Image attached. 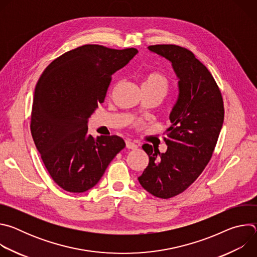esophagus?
<instances>
[{
    "mask_svg": "<svg viewBox=\"0 0 257 257\" xmlns=\"http://www.w3.org/2000/svg\"><path fill=\"white\" fill-rule=\"evenodd\" d=\"M125 143H126V148L129 149V150H136L137 149V145L133 141H131L130 139H127L125 141Z\"/></svg>",
    "mask_w": 257,
    "mask_h": 257,
    "instance_id": "34e87169",
    "label": "esophagus"
}]
</instances>
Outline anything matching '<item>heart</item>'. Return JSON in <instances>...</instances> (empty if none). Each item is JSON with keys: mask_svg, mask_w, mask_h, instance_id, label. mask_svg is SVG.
<instances>
[{"mask_svg": "<svg viewBox=\"0 0 257 257\" xmlns=\"http://www.w3.org/2000/svg\"><path fill=\"white\" fill-rule=\"evenodd\" d=\"M170 83L168 78L158 72H153L146 75L142 81V90H153L157 91L165 96L169 91Z\"/></svg>", "mask_w": 257, "mask_h": 257, "instance_id": "b5f03b06", "label": "heart"}]
</instances>
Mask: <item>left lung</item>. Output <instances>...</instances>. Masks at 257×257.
Wrapping results in <instances>:
<instances>
[{"instance_id":"1","label":"left lung","mask_w":257,"mask_h":257,"mask_svg":"<svg viewBox=\"0 0 257 257\" xmlns=\"http://www.w3.org/2000/svg\"><path fill=\"white\" fill-rule=\"evenodd\" d=\"M148 50L171 63L178 96L165 132L167 152L142 145L150 162L138 181L154 196L168 199L186 190L208 164L223 127L224 103L210 72L190 51L175 45Z\"/></svg>"}]
</instances>
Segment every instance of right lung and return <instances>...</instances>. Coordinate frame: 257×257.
Returning a JSON list of instances; mask_svg holds the SVG:
<instances>
[{"instance_id": "obj_1", "label": "right lung", "mask_w": 257, "mask_h": 257, "mask_svg": "<svg viewBox=\"0 0 257 257\" xmlns=\"http://www.w3.org/2000/svg\"><path fill=\"white\" fill-rule=\"evenodd\" d=\"M138 53L85 45L65 53L43 72L34 90L30 130L57 184L81 193L97 184L125 148L117 136L88 134V119L102 102L112 76Z\"/></svg>"}]
</instances>
